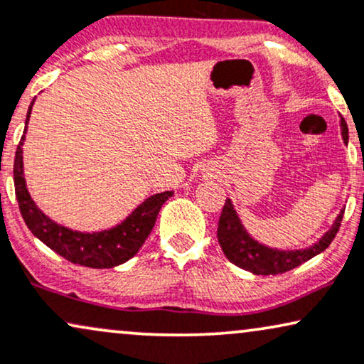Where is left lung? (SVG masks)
Returning a JSON list of instances; mask_svg holds the SVG:
<instances>
[{"mask_svg": "<svg viewBox=\"0 0 364 364\" xmlns=\"http://www.w3.org/2000/svg\"><path fill=\"white\" fill-rule=\"evenodd\" d=\"M339 126H341L344 144L348 146V124L341 114H339ZM343 213L344 210L339 211L331 228L316 243L306 248H296V250H282V248L267 247L259 240H255L247 232V228L243 227L240 215L237 213L235 206H233V201L227 198L222 216H220L216 237H218V243L222 247L225 257L240 269L248 270V272L255 275L284 274L311 260L312 257L319 255L321 252H324L329 247V243L334 240L336 233H338L339 225H341Z\"/></svg>", "mask_w": 364, "mask_h": 364, "instance_id": "left-lung-1", "label": "left lung"}]
</instances>
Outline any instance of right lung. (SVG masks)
Wrapping results in <instances>:
<instances>
[{"label":"right lung","mask_w":364,"mask_h":364,"mask_svg":"<svg viewBox=\"0 0 364 364\" xmlns=\"http://www.w3.org/2000/svg\"><path fill=\"white\" fill-rule=\"evenodd\" d=\"M33 104L35 99L31 100L28 112H26L25 131H23L21 141L16 148L15 168H13L18 206H20L26 227L38 240L57 252L58 255H62L63 259L70 260L72 264L92 267V269H112V267L132 259L144 245L146 238L149 237L161 206L173 196L174 191L156 193V195L146 198L141 205H137V208L132 210L127 218H124L116 227L102 230V232H77V230L53 222L36 206L33 198L30 196L25 173H23L21 146L25 144L26 127H28Z\"/></svg>","instance_id":"right-lung-1"}]
</instances>
